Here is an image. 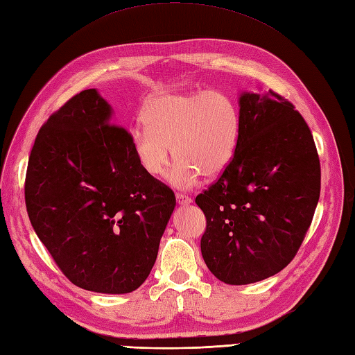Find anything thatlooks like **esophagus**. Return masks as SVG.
<instances>
[{"label": "esophagus", "instance_id": "esophagus-1", "mask_svg": "<svg viewBox=\"0 0 355 355\" xmlns=\"http://www.w3.org/2000/svg\"><path fill=\"white\" fill-rule=\"evenodd\" d=\"M176 200L179 205H190L193 202L190 196H187L184 193H176Z\"/></svg>", "mask_w": 355, "mask_h": 355}]
</instances>
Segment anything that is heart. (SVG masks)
Here are the masks:
<instances>
[{"mask_svg":"<svg viewBox=\"0 0 355 355\" xmlns=\"http://www.w3.org/2000/svg\"><path fill=\"white\" fill-rule=\"evenodd\" d=\"M147 128L133 129L132 146L148 176H161L173 155L168 178L178 188H191L205 176H217L232 161L240 138L239 106L225 92H164L146 106Z\"/></svg>","mask_w":355,"mask_h":355,"instance_id":"1","label":"heart"}]
</instances>
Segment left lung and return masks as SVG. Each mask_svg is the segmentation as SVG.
I'll return each instance as SVG.
<instances>
[{"mask_svg": "<svg viewBox=\"0 0 355 355\" xmlns=\"http://www.w3.org/2000/svg\"><path fill=\"white\" fill-rule=\"evenodd\" d=\"M240 116L232 161L196 198L207 217L202 257L231 286L284 269L301 248L320 194L316 144L288 100L273 91L243 92Z\"/></svg>", "mask_w": 355, "mask_h": 355, "instance_id": "obj_1", "label": "left lung"}]
</instances>
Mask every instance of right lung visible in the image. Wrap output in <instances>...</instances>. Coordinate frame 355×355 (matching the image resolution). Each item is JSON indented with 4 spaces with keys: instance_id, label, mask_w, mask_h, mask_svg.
Listing matches in <instances>:
<instances>
[{
    "instance_id": "add662e5",
    "label": "right lung",
    "mask_w": 355,
    "mask_h": 355,
    "mask_svg": "<svg viewBox=\"0 0 355 355\" xmlns=\"http://www.w3.org/2000/svg\"><path fill=\"white\" fill-rule=\"evenodd\" d=\"M111 115L96 89L69 98L39 129L24 190L62 273L80 288L123 295L150 273L176 198L143 170Z\"/></svg>"
}]
</instances>
